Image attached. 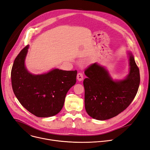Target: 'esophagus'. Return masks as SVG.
<instances>
[{
  "instance_id": "34e87169",
  "label": "esophagus",
  "mask_w": 150,
  "mask_h": 150,
  "mask_svg": "<svg viewBox=\"0 0 150 150\" xmlns=\"http://www.w3.org/2000/svg\"><path fill=\"white\" fill-rule=\"evenodd\" d=\"M84 78V76H83V75L82 73H78L77 74V80L79 81H83Z\"/></svg>"
}]
</instances>
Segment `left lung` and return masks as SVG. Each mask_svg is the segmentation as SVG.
I'll list each match as a JSON object with an SVG mask.
<instances>
[{"label": "left lung", "instance_id": "obj_1", "mask_svg": "<svg viewBox=\"0 0 150 150\" xmlns=\"http://www.w3.org/2000/svg\"><path fill=\"white\" fill-rule=\"evenodd\" d=\"M129 73L124 79L114 80L108 70L95 62L84 71L86 111L93 119L105 120L127 109L136 96L140 84L139 69L128 52Z\"/></svg>", "mask_w": 150, "mask_h": 150}]
</instances>
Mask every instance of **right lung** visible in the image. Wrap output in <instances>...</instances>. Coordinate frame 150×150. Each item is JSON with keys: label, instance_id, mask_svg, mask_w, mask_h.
<instances>
[{"label": "right lung", "instance_id": "1", "mask_svg": "<svg viewBox=\"0 0 150 150\" xmlns=\"http://www.w3.org/2000/svg\"><path fill=\"white\" fill-rule=\"evenodd\" d=\"M29 45L14 59L11 84L14 95L28 111L38 117H49L59 113L64 106L68 91L76 81L77 71L53 69L35 75L25 65Z\"/></svg>", "mask_w": 150, "mask_h": 150}]
</instances>
